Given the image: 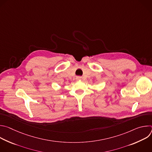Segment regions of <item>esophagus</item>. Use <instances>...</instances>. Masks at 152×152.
Listing matches in <instances>:
<instances>
[{
    "label": "esophagus",
    "mask_w": 152,
    "mask_h": 152,
    "mask_svg": "<svg viewBox=\"0 0 152 152\" xmlns=\"http://www.w3.org/2000/svg\"><path fill=\"white\" fill-rule=\"evenodd\" d=\"M76 79V80H80V79H82V77H80V76H77Z\"/></svg>",
    "instance_id": "1"
}]
</instances>
